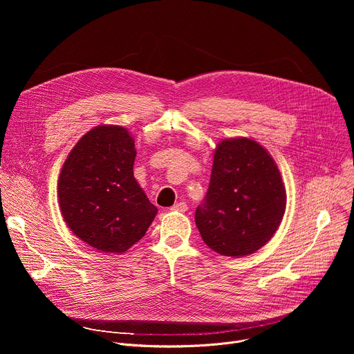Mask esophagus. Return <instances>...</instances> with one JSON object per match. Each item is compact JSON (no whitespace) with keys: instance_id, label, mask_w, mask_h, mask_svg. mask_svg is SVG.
<instances>
[{"instance_id":"34e87169","label":"esophagus","mask_w":354,"mask_h":354,"mask_svg":"<svg viewBox=\"0 0 354 354\" xmlns=\"http://www.w3.org/2000/svg\"><path fill=\"white\" fill-rule=\"evenodd\" d=\"M171 210H172V212H179V213H185V212L187 210V205L185 203V201H179V203H176V205H174V206L171 207Z\"/></svg>"}]
</instances>
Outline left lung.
<instances>
[{"label": "left lung", "instance_id": "8db88e82", "mask_svg": "<svg viewBox=\"0 0 354 354\" xmlns=\"http://www.w3.org/2000/svg\"><path fill=\"white\" fill-rule=\"evenodd\" d=\"M284 212L286 189L268 151L245 137L223 140L194 214L205 243L223 257L250 255L273 236Z\"/></svg>", "mask_w": 354, "mask_h": 354}]
</instances>
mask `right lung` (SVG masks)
Here are the masks:
<instances>
[{"label":"right lung","instance_id":"add662e5","mask_svg":"<svg viewBox=\"0 0 354 354\" xmlns=\"http://www.w3.org/2000/svg\"><path fill=\"white\" fill-rule=\"evenodd\" d=\"M134 160L129 131L105 124L89 130L62 168L63 218L96 250L123 254L145 235L158 212L134 179Z\"/></svg>","mask_w":354,"mask_h":354}]
</instances>
